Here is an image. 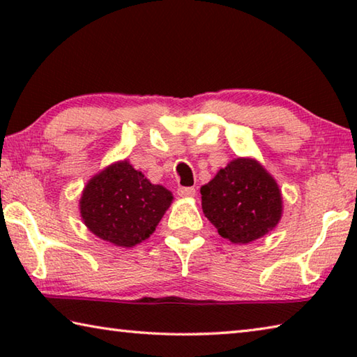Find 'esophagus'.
I'll return each mask as SVG.
<instances>
[{
	"instance_id": "34e87169",
	"label": "esophagus",
	"mask_w": 357,
	"mask_h": 357,
	"mask_svg": "<svg viewBox=\"0 0 357 357\" xmlns=\"http://www.w3.org/2000/svg\"><path fill=\"white\" fill-rule=\"evenodd\" d=\"M178 195L183 198H192L197 195V190L193 187H179L178 189Z\"/></svg>"
}]
</instances>
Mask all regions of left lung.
Masks as SVG:
<instances>
[{"mask_svg":"<svg viewBox=\"0 0 357 357\" xmlns=\"http://www.w3.org/2000/svg\"><path fill=\"white\" fill-rule=\"evenodd\" d=\"M202 208L222 238L249 244L263 238L282 219L279 184L252 157H236L202 185Z\"/></svg>","mask_w":357,"mask_h":357,"instance_id":"1","label":"left lung"}]
</instances>
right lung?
<instances>
[{"instance_id":"1","label":"right lung","mask_w":357,"mask_h":357,"mask_svg":"<svg viewBox=\"0 0 357 357\" xmlns=\"http://www.w3.org/2000/svg\"><path fill=\"white\" fill-rule=\"evenodd\" d=\"M173 202V193L153 184L129 160H118L96 173L80 197V215L99 239L134 247L148 239Z\"/></svg>"}]
</instances>
